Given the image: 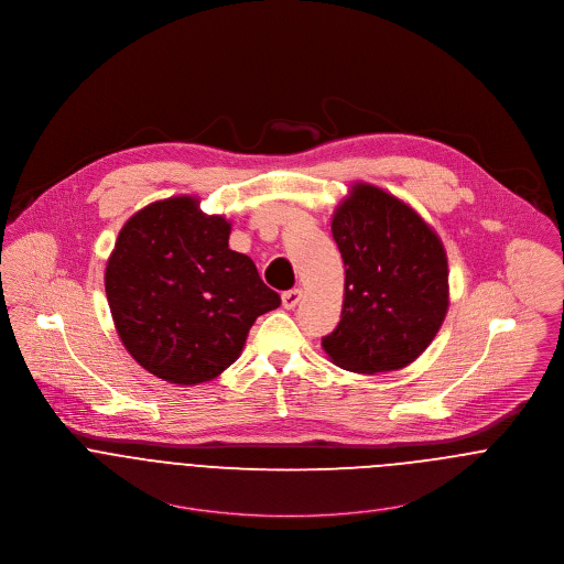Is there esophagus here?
I'll list each match as a JSON object with an SVG mask.
<instances>
[{"instance_id": "obj_1", "label": "esophagus", "mask_w": 564, "mask_h": 564, "mask_svg": "<svg viewBox=\"0 0 564 564\" xmlns=\"http://www.w3.org/2000/svg\"><path fill=\"white\" fill-rule=\"evenodd\" d=\"M302 295H304V291L302 289H291V291H286V293H282V306L284 308H295L297 304H300V300H302Z\"/></svg>"}]
</instances>
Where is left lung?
<instances>
[{
  "mask_svg": "<svg viewBox=\"0 0 564 564\" xmlns=\"http://www.w3.org/2000/svg\"><path fill=\"white\" fill-rule=\"evenodd\" d=\"M345 264L343 313L323 336L329 360L354 373H387L416 360L445 322L449 269L443 241L400 197L354 182L332 215Z\"/></svg>",
  "mask_w": 564,
  "mask_h": 564,
  "instance_id": "8db88e82",
  "label": "left lung"
}]
</instances>
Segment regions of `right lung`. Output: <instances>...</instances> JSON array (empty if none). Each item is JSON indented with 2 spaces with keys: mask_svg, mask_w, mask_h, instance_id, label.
<instances>
[{
  "mask_svg": "<svg viewBox=\"0 0 564 564\" xmlns=\"http://www.w3.org/2000/svg\"><path fill=\"white\" fill-rule=\"evenodd\" d=\"M232 224L177 195L132 215L106 262V297L130 356L164 382L221 376L253 322L280 306L253 260L230 249Z\"/></svg>",
  "mask_w": 564,
  "mask_h": 564,
  "instance_id": "right-lung-1",
  "label": "right lung"
}]
</instances>
